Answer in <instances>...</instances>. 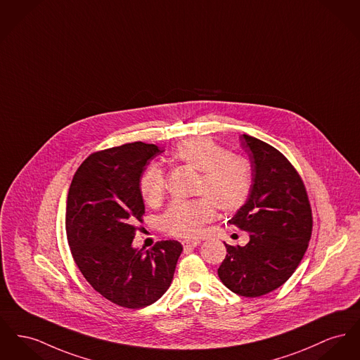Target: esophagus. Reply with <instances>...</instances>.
<instances>
[{
	"label": "esophagus",
	"instance_id": "obj_1",
	"mask_svg": "<svg viewBox=\"0 0 360 360\" xmlns=\"http://www.w3.org/2000/svg\"><path fill=\"white\" fill-rule=\"evenodd\" d=\"M198 245H200L198 240H189V239L182 240V246H184L185 252H191V250H193V249H194L195 246H198Z\"/></svg>",
	"mask_w": 360,
	"mask_h": 360
}]
</instances>
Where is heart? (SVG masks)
Listing matches in <instances>:
<instances>
[{
	"mask_svg": "<svg viewBox=\"0 0 360 360\" xmlns=\"http://www.w3.org/2000/svg\"><path fill=\"white\" fill-rule=\"evenodd\" d=\"M174 160L200 171L195 191L205 197L176 200L169 204L160 217V229L172 236L195 238L204 226L214 217V205L221 212L239 210L252 191V171L249 163L227 153L210 137H194L172 149ZM166 189L163 171L150 165L141 174L139 191L148 205L162 201Z\"/></svg>",
	"mask_w": 360,
	"mask_h": 360,
	"instance_id": "heart-1",
	"label": "heart"
}]
</instances>
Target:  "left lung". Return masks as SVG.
I'll use <instances>...</instances> for the list:
<instances>
[{"mask_svg": "<svg viewBox=\"0 0 360 360\" xmlns=\"http://www.w3.org/2000/svg\"><path fill=\"white\" fill-rule=\"evenodd\" d=\"M252 162V191L230 224L249 233L246 246L226 245L217 269L221 283L235 294L265 295L283 285L306 253L311 236V208L304 185L272 146L242 134Z\"/></svg>", "mask_w": 360, "mask_h": 360, "instance_id": "8db88e82", "label": "left lung"}]
</instances>
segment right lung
Returning a JSON list of instances; mask_svg holds the SVG:
<instances>
[{
    "label": "right lung",
    "mask_w": 360,
    "mask_h": 360,
    "mask_svg": "<svg viewBox=\"0 0 360 360\" xmlns=\"http://www.w3.org/2000/svg\"><path fill=\"white\" fill-rule=\"evenodd\" d=\"M159 153L158 146L141 141L92 153L68 193L65 229L75 262L94 290L127 309L162 297L182 253L171 239L147 252L131 243L146 212L139 181Z\"/></svg>",
    "instance_id": "add662e5"
}]
</instances>
